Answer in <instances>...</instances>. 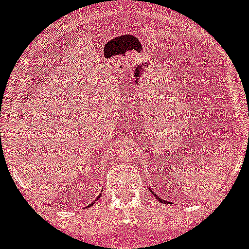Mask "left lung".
Masks as SVG:
<instances>
[{"instance_id": "obj_1", "label": "left lung", "mask_w": 249, "mask_h": 249, "mask_svg": "<svg viewBox=\"0 0 249 249\" xmlns=\"http://www.w3.org/2000/svg\"><path fill=\"white\" fill-rule=\"evenodd\" d=\"M151 192H152V190H151ZM153 193V192H152ZM153 195H154L155 197H156V198H158L159 200H160V202H161V203H168V202H165V200H163V199H161V197H159L158 195H155V194L154 193H153Z\"/></svg>"}]
</instances>
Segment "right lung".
I'll use <instances>...</instances> for the list:
<instances>
[{"label": "right lung", "instance_id": "1", "mask_svg": "<svg viewBox=\"0 0 249 249\" xmlns=\"http://www.w3.org/2000/svg\"><path fill=\"white\" fill-rule=\"evenodd\" d=\"M100 197H101V194H100V195H98V196L96 197V199H95V200H94V203H95V202H96V200H98V198H100ZM94 203H91V204H89V206H90V205H93V204H94Z\"/></svg>", "mask_w": 249, "mask_h": 249}]
</instances>
